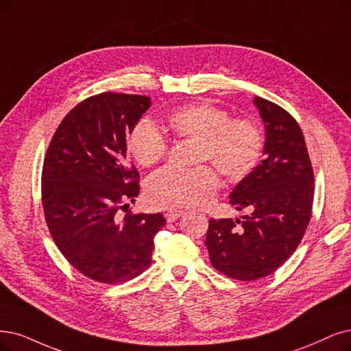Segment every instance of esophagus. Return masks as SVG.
I'll list each match as a JSON object with an SVG mask.
<instances>
[{"instance_id": "esophagus-1", "label": "esophagus", "mask_w": 351, "mask_h": 351, "mask_svg": "<svg viewBox=\"0 0 351 351\" xmlns=\"http://www.w3.org/2000/svg\"><path fill=\"white\" fill-rule=\"evenodd\" d=\"M184 215V211H180V210H171V211H167L166 214H165V217H166V219H167V223H175L176 219L179 218V217H182Z\"/></svg>"}]
</instances>
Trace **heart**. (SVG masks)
Here are the masks:
<instances>
[{
    "label": "heart",
    "instance_id": "1",
    "mask_svg": "<svg viewBox=\"0 0 351 351\" xmlns=\"http://www.w3.org/2000/svg\"><path fill=\"white\" fill-rule=\"evenodd\" d=\"M167 127L182 138L199 140L195 160L211 162L228 180H241L262 158L265 138L253 120H231L228 111L197 102L167 114ZM128 149L140 166H153L167 153V141L150 120L138 121L130 133ZM219 188L210 166L192 169L166 167L147 184L149 201L163 208H199L208 204Z\"/></svg>",
    "mask_w": 351,
    "mask_h": 351
}]
</instances>
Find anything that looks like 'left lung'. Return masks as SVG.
Instances as JSON below:
<instances>
[{"mask_svg": "<svg viewBox=\"0 0 351 351\" xmlns=\"http://www.w3.org/2000/svg\"><path fill=\"white\" fill-rule=\"evenodd\" d=\"M265 124L263 160L230 193L241 218L210 219L211 265L239 280L265 278L288 261L308 227L314 172L301 127L276 104L253 99Z\"/></svg>", "mask_w": 351, "mask_h": 351, "instance_id": "1", "label": "left lung"}]
</instances>
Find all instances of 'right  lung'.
<instances>
[{"mask_svg":"<svg viewBox=\"0 0 351 351\" xmlns=\"http://www.w3.org/2000/svg\"><path fill=\"white\" fill-rule=\"evenodd\" d=\"M150 106L143 95L86 98L64 117L46 152L42 201L50 234L76 270L101 283L143 274L166 224L160 213L119 217L140 192L127 145Z\"/></svg>","mask_w":351,"mask_h":351,"instance_id":"right-lung-1","label":"right lung"}]
</instances>
